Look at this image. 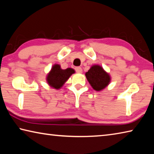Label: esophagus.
Masks as SVG:
<instances>
[{"label":"esophagus","mask_w":154,"mask_h":154,"mask_svg":"<svg viewBox=\"0 0 154 154\" xmlns=\"http://www.w3.org/2000/svg\"><path fill=\"white\" fill-rule=\"evenodd\" d=\"M75 71H76L77 72H79V73H81V72H82V69L79 66H77V67H75Z\"/></svg>","instance_id":"1"}]
</instances>
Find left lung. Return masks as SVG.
Segmentation results:
<instances>
[{"mask_svg": "<svg viewBox=\"0 0 154 154\" xmlns=\"http://www.w3.org/2000/svg\"><path fill=\"white\" fill-rule=\"evenodd\" d=\"M85 76L91 86L96 91H100L110 82V76L98 65H94L85 73Z\"/></svg>", "mask_w": 154, "mask_h": 154, "instance_id": "obj_1", "label": "left lung"}]
</instances>
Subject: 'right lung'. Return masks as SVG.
Returning a JSON list of instances; mask_svg holds the SVG:
<instances>
[{"instance_id":"right-lung-1","label":"right lung","mask_w":154,"mask_h":154,"mask_svg":"<svg viewBox=\"0 0 154 154\" xmlns=\"http://www.w3.org/2000/svg\"><path fill=\"white\" fill-rule=\"evenodd\" d=\"M74 72V70L71 68L63 70L61 69L59 64H55L48 74L47 81L51 87L56 89H60Z\"/></svg>"}]
</instances>
